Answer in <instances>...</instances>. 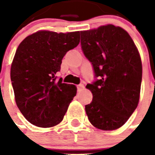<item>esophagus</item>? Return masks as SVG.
I'll return each instance as SVG.
<instances>
[{
  "label": "esophagus",
  "instance_id": "1",
  "mask_svg": "<svg viewBox=\"0 0 155 155\" xmlns=\"http://www.w3.org/2000/svg\"><path fill=\"white\" fill-rule=\"evenodd\" d=\"M84 89V84H79L77 86V90H78V92H82L83 90Z\"/></svg>",
  "mask_w": 155,
  "mask_h": 155
}]
</instances>
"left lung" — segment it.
<instances>
[{
  "label": "left lung",
  "mask_w": 155,
  "mask_h": 155,
  "mask_svg": "<svg viewBox=\"0 0 155 155\" xmlns=\"http://www.w3.org/2000/svg\"><path fill=\"white\" fill-rule=\"evenodd\" d=\"M81 48L91 62L96 80L86 87L92 101L85 105L88 120L102 130L121 127L137 108L142 67L134 42L113 25L80 31Z\"/></svg>",
  "instance_id": "8db88e82"
}]
</instances>
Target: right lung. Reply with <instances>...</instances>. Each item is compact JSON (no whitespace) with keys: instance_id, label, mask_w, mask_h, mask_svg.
Here are the masks:
<instances>
[{"instance_id":"right-lung-1","label":"right lung","mask_w":155,"mask_h":155,"mask_svg":"<svg viewBox=\"0 0 155 155\" xmlns=\"http://www.w3.org/2000/svg\"><path fill=\"white\" fill-rule=\"evenodd\" d=\"M80 43V31L42 30L28 36L16 51L10 77L19 110L33 125L53 127L63 120L76 87L56 80L66 53Z\"/></svg>"}]
</instances>
